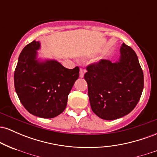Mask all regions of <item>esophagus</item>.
Returning a JSON list of instances; mask_svg holds the SVG:
<instances>
[{"instance_id": "obj_1", "label": "esophagus", "mask_w": 157, "mask_h": 157, "mask_svg": "<svg viewBox=\"0 0 157 157\" xmlns=\"http://www.w3.org/2000/svg\"><path fill=\"white\" fill-rule=\"evenodd\" d=\"M80 77H84V70L82 68H80Z\"/></svg>"}]
</instances>
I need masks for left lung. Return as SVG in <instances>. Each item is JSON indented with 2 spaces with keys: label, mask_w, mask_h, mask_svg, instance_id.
<instances>
[{
  "label": "left lung",
  "mask_w": 157,
  "mask_h": 157,
  "mask_svg": "<svg viewBox=\"0 0 157 157\" xmlns=\"http://www.w3.org/2000/svg\"><path fill=\"white\" fill-rule=\"evenodd\" d=\"M84 78L93 112L105 120L122 117L134 109L144 87L143 71L136 54L122 44L116 63L101 60L89 65Z\"/></svg>",
  "instance_id": "1"
}]
</instances>
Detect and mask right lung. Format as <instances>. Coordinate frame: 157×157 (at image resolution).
I'll list each match as a JSON object with an SVG mask.
<instances>
[{"mask_svg":"<svg viewBox=\"0 0 157 157\" xmlns=\"http://www.w3.org/2000/svg\"><path fill=\"white\" fill-rule=\"evenodd\" d=\"M39 41L26 45L14 74L15 91L22 105L36 117L53 118L66 109L68 96L79 77L78 66L68 69L54 60H37Z\"/></svg>","mask_w":157,"mask_h":157,"instance_id":"1","label":"right lung"}]
</instances>
